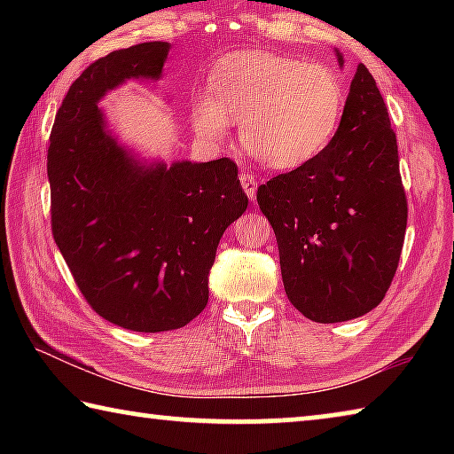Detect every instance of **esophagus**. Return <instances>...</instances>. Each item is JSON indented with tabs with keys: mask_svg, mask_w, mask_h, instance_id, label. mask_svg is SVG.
Here are the masks:
<instances>
[{
	"mask_svg": "<svg viewBox=\"0 0 454 454\" xmlns=\"http://www.w3.org/2000/svg\"><path fill=\"white\" fill-rule=\"evenodd\" d=\"M240 184H242V188H244V192H246V196H248L250 200H254V196H256V190H258V180H256V176L252 174V172H242L240 174Z\"/></svg>",
	"mask_w": 454,
	"mask_h": 454,
	"instance_id": "esophagus-1",
	"label": "esophagus"
}]
</instances>
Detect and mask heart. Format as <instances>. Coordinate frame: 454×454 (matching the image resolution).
Here are the masks:
<instances>
[{"mask_svg": "<svg viewBox=\"0 0 454 454\" xmlns=\"http://www.w3.org/2000/svg\"><path fill=\"white\" fill-rule=\"evenodd\" d=\"M347 90L326 66L268 51L224 58L192 106L196 134L222 142L240 121L244 150L274 170H296L328 148L340 126Z\"/></svg>", "mask_w": 454, "mask_h": 454, "instance_id": "heart-1", "label": "heart"}]
</instances>
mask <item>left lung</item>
Wrapping results in <instances>:
<instances>
[{
  "label": "left lung",
  "instance_id": "left-lung-1",
  "mask_svg": "<svg viewBox=\"0 0 454 454\" xmlns=\"http://www.w3.org/2000/svg\"><path fill=\"white\" fill-rule=\"evenodd\" d=\"M338 64H344L336 50ZM288 301L322 325L382 302L401 260L406 196L398 145L372 74L358 64L338 132L306 166L258 188Z\"/></svg>",
  "mask_w": 454,
  "mask_h": 454
}]
</instances>
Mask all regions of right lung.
Masks as SVG:
<instances>
[{
  "label": "right lung",
  "instance_id": "obj_1",
  "mask_svg": "<svg viewBox=\"0 0 454 454\" xmlns=\"http://www.w3.org/2000/svg\"><path fill=\"white\" fill-rule=\"evenodd\" d=\"M168 51L145 42L86 67L48 150L53 240L91 309L134 333L182 328L206 309L220 238L248 208L230 158L142 164L106 128V91L160 80Z\"/></svg>",
  "mask_w": 454,
  "mask_h": 454
}]
</instances>
